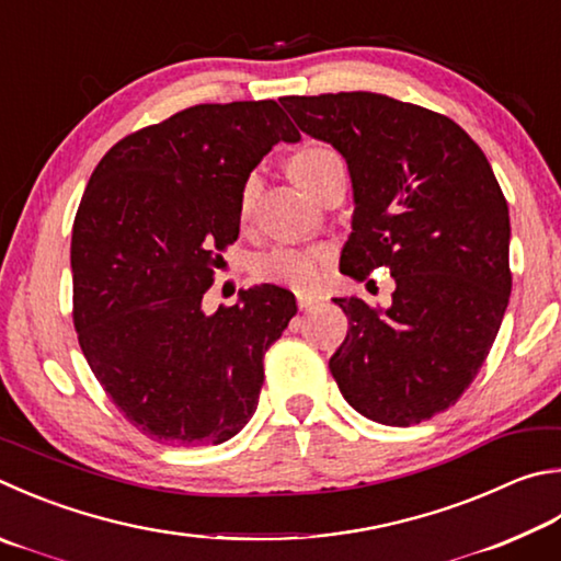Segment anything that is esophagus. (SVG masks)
I'll use <instances>...</instances> for the list:
<instances>
[{"label": "esophagus", "mask_w": 561, "mask_h": 561, "mask_svg": "<svg viewBox=\"0 0 561 561\" xmlns=\"http://www.w3.org/2000/svg\"><path fill=\"white\" fill-rule=\"evenodd\" d=\"M297 304H299V309L301 311H311L316 304H319V299H313V297H309V294H299L297 297Z\"/></svg>", "instance_id": "esophagus-1"}]
</instances>
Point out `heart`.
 <instances>
[{"instance_id": "1", "label": "heart", "mask_w": 561, "mask_h": 561, "mask_svg": "<svg viewBox=\"0 0 561 561\" xmlns=\"http://www.w3.org/2000/svg\"><path fill=\"white\" fill-rule=\"evenodd\" d=\"M341 164V159L325 147H307L291 157L289 169L294 181L299 186L313 193L316 183L321 181L325 169ZM260 193L257 176H250L240 193V220H248L254 210ZM323 262L316 252L297 250V248H272L260 252L250 264V274L254 282H270V284H287L294 289H311L319 282Z\"/></svg>"}]
</instances>
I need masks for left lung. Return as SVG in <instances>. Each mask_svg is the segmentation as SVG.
Here are the masks:
<instances>
[{
    "label": "left lung",
    "instance_id": "8db88e82",
    "mask_svg": "<svg viewBox=\"0 0 561 561\" xmlns=\"http://www.w3.org/2000/svg\"><path fill=\"white\" fill-rule=\"evenodd\" d=\"M341 151L353 232L341 272L387 267L392 307L333 299L348 333L329 368L353 410L410 426L449 410L481 370L511 299V216L481 147L454 119L378 93L279 98Z\"/></svg>",
    "mask_w": 561,
    "mask_h": 561
}]
</instances>
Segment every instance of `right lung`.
Listing matches in <instances>:
<instances>
[{"instance_id":"1","label":"right lung","mask_w":561,"mask_h":561,"mask_svg":"<svg viewBox=\"0 0 561 561\" xmlns=\"http://www.w3.org/2000/svg\"><path fill=\"white\" fill-rule=\"evenodd\" d=\"M299 137L274 100L193 105L119 139L88 181L70 240L73 325L98 382L149 439L222 444L257 410L294 294L262 284L213 316L201 301L240 236L250 171Z\"/></svg>"}]
</instances>
